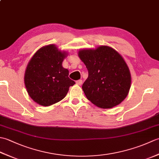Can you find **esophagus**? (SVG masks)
<instances>
[{
	"label": "esophagus",
	"instance_id": "esophagus-1",
	"mask_svg": "<svg viewBox=\"0 0 159 159\" xmlns=\"http://www.w3.org/2000/svg\"><path fill=\"white\" fill-rule=\"evenodd\" d=\"M76 83L77 84V85H81L82 84H83V80H82L81 79H80V80H76Z\"/></svg>",
	"mask_w": 159,
	"mask_h": 159
}]
</instances>
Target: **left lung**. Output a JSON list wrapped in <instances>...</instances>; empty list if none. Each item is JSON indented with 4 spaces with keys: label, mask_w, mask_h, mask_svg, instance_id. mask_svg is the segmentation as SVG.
<instances>
[{
    "label": "left lung",
    "mask_w": 159,
    "mask_h": 159,
    "mask_svg": "<svg viewBox=\"0 0 159 159\" xmlns=\"http://www.w3.org/2000/svg\"><path fill=\"white\" fill-rule=\"evenodd\" d=\"M79 57L88 70L82 88L90 102L102 109H111L126 98L131 76L126 63L116 50L100 46L80 50Z\"/></svg>",
    "instance_id": "obj_1"
}]
</instances>
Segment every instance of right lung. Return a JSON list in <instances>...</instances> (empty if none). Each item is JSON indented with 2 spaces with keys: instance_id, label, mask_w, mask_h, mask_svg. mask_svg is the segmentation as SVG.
Masks as SVG:
<instances>
[{
  "instance_id": "right-lung-1",
  "label": "right lung",
  "mask_w": 159,
  "mask_h": 159,
  "mask_svg": "<svg viewBox=\"0 0 159 159\" xmlns=\"http://www.w3.org/2000/svg\"><path fill=\"white\" fill-rule=\"evenodd\" d=\"M67 52L54 44L39 49L29 62L25 84L29 96L40 105L48 107L63 99L75 82L68 77L69 71L62 66Z\"/></svg>"
}]
</instances>
